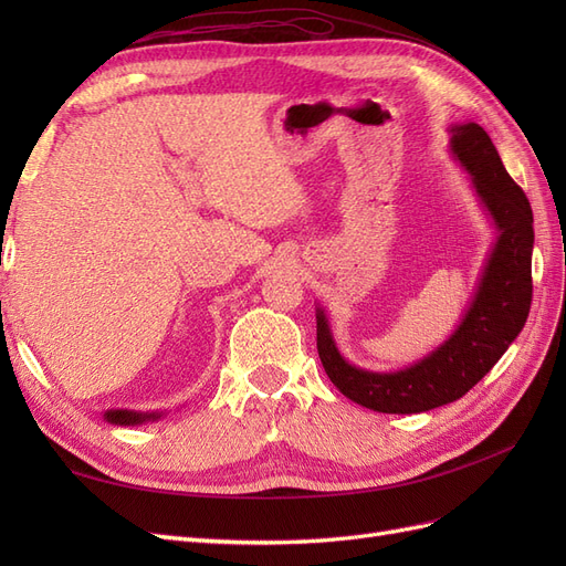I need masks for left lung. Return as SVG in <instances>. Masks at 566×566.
<instances>
[{"instance_id":"1","label":"left lung","mask_w":566,"mask_h":566,"mask_svg":"<svg viewBox=\"0 0 566 566\" xmlns=\"http://www.w3.org/2000/svg\"><path fill=\"white\" fill-rule=\"evenodd\" d=\"M451 132L455 158L472 175L479 198L501 231L460 328L416 366L399 373H368L339 356L328 321L323 312L316 314V347L328 378L347 399L380 413H422L465 397L522 333L531 310L534 212L528 198L507 175L482 127L468 123Z\"/></svg>"}]
</instances>
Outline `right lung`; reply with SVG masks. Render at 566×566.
Returning <instances> with one entry per match:
<instances>
[{
    "label": "right lung",
    "mask_w": 566,
    "mask_h": 566,
    "mask_svg": "<svg viewBox=\"0 0 566 566\" xmlns=\"http://www.w3.org/2000/svg\"><path fill=\"white\" fill-rule=\"evenodd\" d=\"M158 413H132V410H108L106 420L115 424H139L146 420H156Z\"/></svg>",
    "instance_id": "1"
}]
</instances>
